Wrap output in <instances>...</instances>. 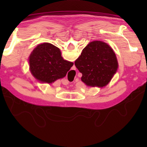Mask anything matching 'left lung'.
I'll return each instance as SVG.
<instances>
[{
	"mask_svg": "<svg viewBox=\"0 0 147 147\" xmlns=\"http://www.w3.org/2000/svg\"><path fill=\"white\" fill-rule=\"evenodd\" d=\"M76 67L82 74L81 80L87 86H106L118 68V62L113 49L101 41L89 43L82 50L74 62Z\"/></svg>",
	"mask_w": 147,
	"mask_h": 147,
	"instance_id": "8db88e82",
	"label": "left lung"
}]
</instances>
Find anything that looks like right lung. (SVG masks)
<instances>
[{"label":"right lung","instance_id":"add662e5","mask_svg":"<svg viewBox=\"0 0 147 147\" xmlns=\"http://www.w3.org/2000/svg\"><path fill=\"white\" fill-rule=\"evenodd\" d=\"M30 69L41 82L51 84L63 78L73 63L65 60L58 47L49 43L39 45L29 57Z\"/></svg>","mask_w":147,"mask_h":147}]
</instances>
